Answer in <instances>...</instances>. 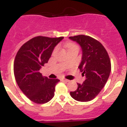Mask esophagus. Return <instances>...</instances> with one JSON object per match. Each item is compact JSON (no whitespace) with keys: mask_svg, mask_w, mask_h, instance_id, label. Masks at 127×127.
<instances>
[{"mask_svg":"<svg viewBox=\"0 0 127 127\" xmlns=\"http://www.w3.org/2000/svg\"><path fill=\"white\" fill-rule=\"evenodd\" d=\"M62 81H65V82H69V80H68V79H62Z\"/></svg>","mask_w":127,"mask_h":127,"instance_id":"obj_1","label":"esophagus"}]
</instances>
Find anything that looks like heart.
<instances>
[{"mask_svg": "<svg viewBox=\"0 0 127 127\" xmlns=\"http://www.w3.org/2000/svg\"><path fill=\"white\" fill-rule=\"evenodd\" d=\"M76 46H76V44H74V43H72V42H68V43L67 44V48H68V50H70V49H72V48H75V47Z\"/></svg>", "mask_w": 127, "mask_h": 127, "instance_id": "obj_1", "label": "heart"}]
</instances>
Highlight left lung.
Listing matches in <instances>:
<instances>
[{
  "label": "left lung",
  "mask_w": 127,
  "mask_h": 127,
  "mask_svg": "<svg viewBox=\"0 0 127 127\" xmlns=\"http://www.w3.org/2000/svg\"><path fill=\"white\" fill-rule=\"evenodd\" d=\"M69 39L81 46L82 57L78 68L86 76L83 84L77 83V90L70 92V96L77 101H90L104 88L109 76L111 65L108 53L100 42L90 36L79 35Z\"/></svg>",
  "instance_id": "1"
}]
</instances>
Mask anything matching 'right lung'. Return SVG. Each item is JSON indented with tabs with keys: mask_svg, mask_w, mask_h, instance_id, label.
<instances>
[{
	"mask_svg": "<svg viewBox=\"0 0 127 127\" xmlns=\"http://www.w3.org/2000/svg\"><path fill=\"white\" fill-rule=\"evenodd\" d=\"M64 37L38 36L23 44L14 62V74L19 88L32 102H48L54 97L55 86L60 80L43 77L39 70L48 63L54 48Z\"/></svg>",
	"mask_w": 127,
	"mask_h": 127,
	"instance_id": "right-lung-1",
	"label": "right lung"
}]
</instances>
